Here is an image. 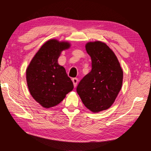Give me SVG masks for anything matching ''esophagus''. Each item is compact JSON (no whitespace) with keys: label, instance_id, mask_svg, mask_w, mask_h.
<instances>
[{"label":"esophagus","instance_id":"34e87169","mask_svg":"<svg viewBox=\"0 0 151 151\" xmlns=\"http://www.w3.org/2000/svg\"><path fill=\"white\" fill-rule=\"evenodd\" d=\"M72 82H73L74 87H76V86H77V83H78V79H77V78H73V79H72Z\"/></svg>","mask_w":151,"mask_h":151}]
</instances>
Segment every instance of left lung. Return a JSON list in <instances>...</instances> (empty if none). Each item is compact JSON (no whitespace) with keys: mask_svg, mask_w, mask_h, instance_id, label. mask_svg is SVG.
<instances>
[{"mask_svg":"<svg viewBox=\"0 0 151 151\" xmlns=\"http://www.w3.org/2000/svg\"><path fill=\"white\" fill-rule=\"evenodd\" d=\"M86 50L91 59V70L79 81L77 92L86 108L95 113L113 104L122 86L123 71L105 43L88 42Z\"/></svg>","mask_w":151,"mask_h":151,"instance_id":"left-lung-1","label":"left lung"}]
</instances>
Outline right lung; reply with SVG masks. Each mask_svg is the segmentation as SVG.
<instances>
[{
	"instance_id": "add662e5",
	"label": "right lung",
	"mask_w": 151,
	"mask_h": 151,
	"mask_svg": "<svg viewBox=\"0 0 151 151\" xmlns=\"http://www.w3.org/2000/svg\"><path fill=\"white\" fill-rule=\"evenodd\" d=\"M70 43L50 40L41 47L26 71L30 94L41 106L50 108L60 104L74 88L65 69L58 65L62 50Z\"/></svg>"
}]
</instances>
